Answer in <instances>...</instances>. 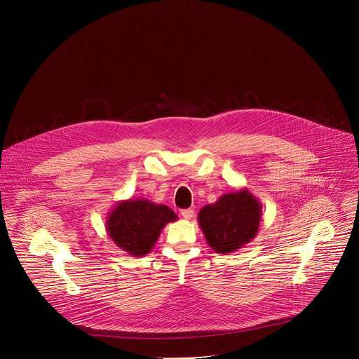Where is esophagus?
I'll use <instances>...</instances> for the list:
<instances>
[{"mask_svg": "<svg viewBox=\"0 0 359 359\" xmlns=\"http://www.w3.org/2000/svg\"><path fill=\"white\" fill-rule=\"evenodd\" d=\"M182 216L184 220H190L194 216V210L193 209H184L182 210Z\"/></svg>", "mask_w": 359, "mask_h": 359, "instance_id": "1", "label": "esophagus"}]
</instances>
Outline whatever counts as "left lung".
Here are the masks:
<instances>
[{
    "label": "left lung",
    "instance_id": "left-lung-1",
    "mask_svg": "<svg viewBox=\"0 0 359 359\" xmlns=\"http://www.w3.org/2000/svg\"><path fill=\"white\" fill-rule=\"evenodd\" d=\"M197 220L209 245L216 252H234L257 234L262 222V203L247 189L227 193L216 203L204 206Z\"/></svg>",
    "mask_w": 359,
    "mask_h": 359
}]
</instances>
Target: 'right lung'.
Wrapping results in <instances>:
<instances>
[{"label":"right lung","mask_w":359,"mask_h":359,"mask_svg":"<svg viewBox=\"0 0 359 359\" xmlns=\"http://www.w3.org/2000/svg\"><path fill=\"white\" fill-rule=\"evenodd\" d=\"M177 216L165 204L146 198L118 203L107 219V230L114 243L133 257L146 255L156 244L162 229Z\"/></svg>","instance_id":"obj_1"}]
</instances>
